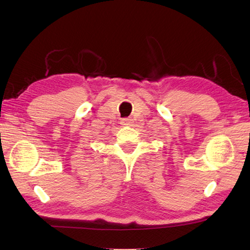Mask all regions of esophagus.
Masks as SVG:
<instances>
[{"instance_id": "obj_1", "label": "esophagus", "mask_w": 250, "mask_h": 250, "mask_svg": "<svg viewBox=\"0 0 250 250\" xmlns=\"http://www.w3.org/2000/svg\"><path fill=\"white\" fill-rule=\"evenodd\" d=\"M121 125H131V120L130 119H122Z\"/></svg>"}]
</instances>
